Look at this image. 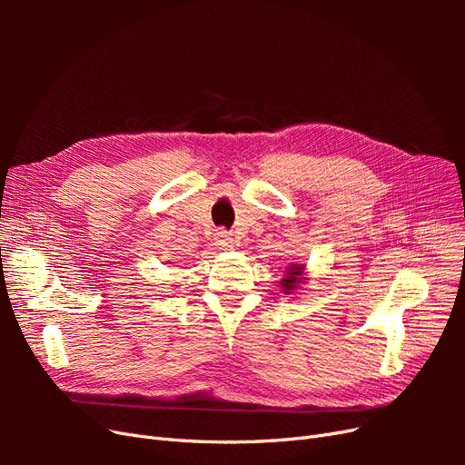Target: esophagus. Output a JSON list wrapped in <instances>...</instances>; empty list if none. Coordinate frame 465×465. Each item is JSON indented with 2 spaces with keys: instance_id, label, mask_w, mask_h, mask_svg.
<instances>
[{
  "instance_id": "34e87169",
  "label": "esophagus",
  "mask_w": 465,
  "mask_h": 465,
  "mask_svg": "<svg viewBox=\"0 0 465 465\" xmlns=\"http://www.w3.org/2000/svg\"><path fill=\"white\" fill-rule=\"evenodd\" d=\"M215 246H217L219 250H231V248L234 246L232 236H231L227 231L215 232Z\"/></svg>"
}]
</instances>
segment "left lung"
I'll return each instance as SVG.
<instances>
[{"label": "left lung", "mask_w": 465, "mask_h": 465, "mask_svg": "<svg viewBox=\"0 0 465 465\" xmlns=\"http://www.w3.org/2000/svg\"><path fill=\"white\" fill-rule=\"evenodd\" d=\"M306 281H308L306 265L304 263H289L283 279L279 281V287L285 294H294V291H299L301 285H304Z\"/></svg>", "instance_id": "left-lung-1"}]
</instances>
